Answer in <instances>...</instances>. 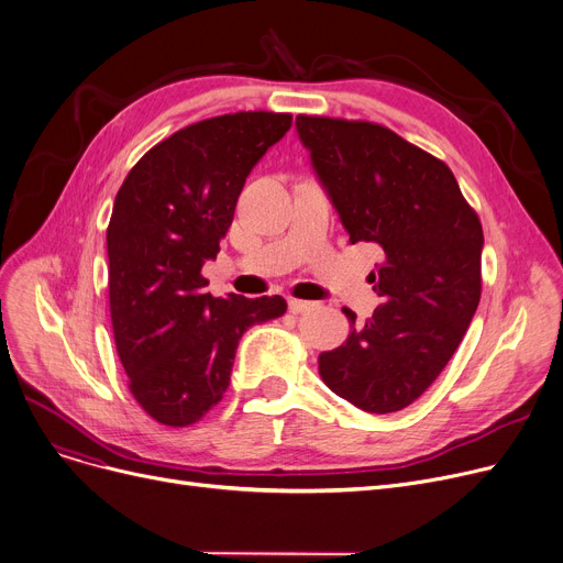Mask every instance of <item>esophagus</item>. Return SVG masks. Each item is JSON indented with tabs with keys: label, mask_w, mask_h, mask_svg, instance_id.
<instances>
[{
	"label": "esophagus",
	"mask_w": 563,
	"mask_h": 563,
	"mask_svg": "<svg viewBox=\"0 0 563 563\" xmlns=\"http://www.w3.org/2000/svg\"><path fill=\"white\" fill-rule=\"evenodd\" d=\"M286 302H288V309L292 311V313H305V311H311L316 305L313 302H307V300H297V297H286Z\"/></svg>",
	"instance_id": "34e87169"
}]
</instances>
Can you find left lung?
I'll return each mask as SVG.
<instances>
[{
	"label": "left lung",
	"instance_id": "obj_1",
	"mask_svg": "<svg viewBox=\"0 0 563 563\" xmlns=\"http://www.w3.org/2000/svg\"><path fill=\"white\" fill-rule=\"evenodd\" d=\"M297 134L350 243H373L382 305L322 352V382L368 413L409 407L464 339L482 295V222L448 165L363 120L297 115Z\"/></svg>",
	"mask_w": 563,
	"mask_h": 563
}]
</instances>
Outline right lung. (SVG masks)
Segmentation results:
<instances>
[{
    "label": "right lung",
    "instance_id": "obj_1",
    "mask_svg": "<svg viewBox=\"0 0 563 563\" xmlns=\"http://www.w3.org/2000/svg\"><path fill=\"white\" fill-rule=\"evenodd\" d=\"M290 113L241 111L179 129L122 181L107 229L113 339L129 390L161 424L188 427L229 386L241 336L284 316L282 295L205 292L239 195Z\"/></svg>",
    "mask_w": 563,
    "mask_h": 563
}]
</instances>
